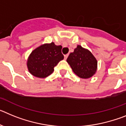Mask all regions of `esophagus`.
Wrapping results in <instances>:
<instances>
[{"label":"esophagus","mask_w":126,"mask_h":126,"mask_svg":"<svg viewBox=\"0 0 126 126\" xmlns=\"http://www.w3.org/2000/svg\"><path fill=\"white\" fill-rule=\"evenodd\" d=\"M67 57H68V54H66V55H64V59H65V60L67 59Z\"/></svg>","instance_id":"esophagus-1"}]
</instances>
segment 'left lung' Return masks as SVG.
Returning <instances> with one entry per match:
<instances>
[{
	"mask_svg": "<svg viewBox=\"0 0 126 126\" xmlns=\"http://www.w3.org/2000/svg\"><path fill=\"white\" fill-rule=\"evenodd\" d=\"M67 62L73 72L81 78L88 79L93 76L97 69L96 58L88 49L78 45L69 54Z\"/></svg>",
	"mask_w": 126,
	"mask_h": 126,
	"instance_id": "8db88e82",
	"label": "left lung"
}]
</instances>
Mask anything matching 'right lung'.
<instances>
[{"mask_svg": "<svg viewBox=\"0 0 126 126\" xmlns=\"http://www.w3.org/2000/svg\"><path fill=\"white\" fill-rule=\"evenodd\" d=\"M61 45H56L53 42L45 43L36 48L28 58L27 67L33 76L44 78L50 75L61 61L64 59Z\"/></svg>", "mask_w": 126, "mask_h": 126, "instance_id": "obj_1", "label": "right lung"}]
</instances>
